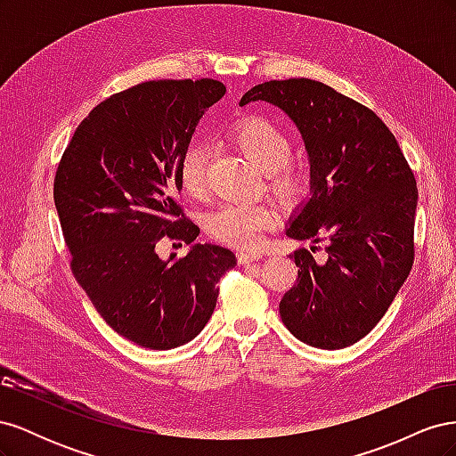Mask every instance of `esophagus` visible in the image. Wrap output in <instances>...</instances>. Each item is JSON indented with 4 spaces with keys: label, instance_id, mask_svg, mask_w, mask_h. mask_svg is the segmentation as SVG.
<instances>
[{
    "label": "esophagus",
    "instance_id": "esophagus-1",
    "mask_svg": "<svg viewBox=\"0 0 456 456\" xmlns=\"http://www.w3.org/2000/svg\"><path fill=\"white\" fill-rule=\"evenodd\" d=\"M260 258H262V253H258V251H240L238 253L240 265H249V262L260 260Z\"/></svg>",
    "mask_w": 456,
    "mask_h": 456
}]
</instances>
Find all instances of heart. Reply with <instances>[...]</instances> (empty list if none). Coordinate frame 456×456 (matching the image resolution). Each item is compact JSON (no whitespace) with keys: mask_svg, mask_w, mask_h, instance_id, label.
I'll return each mask as SVG.
<instances>
[{"mask_svg":"<svg viewBox=\"0 0 456 456\" xmlns=\"http://www.w3.org/2000/svg\"><path fill=\"white\" fill-rule=\"evenodd\" d=\"M232 142L268 176V186L281 201L295 203L306 194V171L291 159L293 141L285 131L262 118H245L230 131ZM178 183L184 194L200 198L207 184V151L190 144L178 163ZM278 213L266 203H223L205 216V230L216 241L253 247L265 230L275 224Z\"/></svg>","mask_w":456,"mask_h":456,"instance_id":"b5f03b06","label":"heart"}]
</instances>
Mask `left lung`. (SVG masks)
Here are the masks:
<instances>
[{
    "label": "left lung",
    "mask_w": 456,
    "mask_h": 456,
    "mask_svg": "<svg viewBox=\"0 0 456 456\" xmlns=\"http://www.w3.org/2000/svg\"><path fill=\"white\" fill-rule=\"evenodd\" d=\"M265 101L298 127L310 158V200L289 218L293 240L327 241L289 258L297 283L280 302L291 333L322 350L352 346L375 327L415 260V175L392 131L367 106L306 77L272 79L240 104Z\"/></svg>",
    "instance_id": "1"
}]
</instances>
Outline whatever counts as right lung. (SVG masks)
I'll return each instance as SVG.
<instances>
[{
	"label": "right lung",
	"mask_w": 456,
	"mask_h": 456,
	"mask_svg": "<svg viewBox=\"0 0 456 456\" xmlns=\"http://www.w3.org/2000/svg\"><path fill=\"white\" fill-rule=\"evenodd\" d=\"M224 93L216 79H158L108 96L79 123L54 175L74 278L102 320L142 348L171 350L198 337L216 306V283L238 262L211 243L178 260L156 253L163 238H198L178 203V163Z\"/></svg>",
	"instance_id": "1"
}]
</instances>
